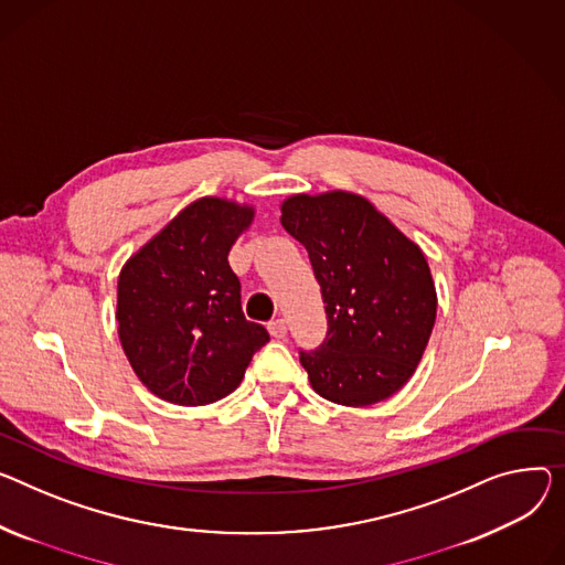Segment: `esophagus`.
Wrapping results in <instances>:
<instances>
[{
	"instance_id": "esophagus-1",
	"label": "esophagus",
	"mask_w": 565,
	"mask_h": 565,
	"mask_svg": "<svg viewBox=\"0 0 565 565\" xmlns=\"http://www.w3.org/2000/svg\"><path fill=\"white\" fill-rule=\"evenodd\" d=\"M268 331H270V335H273V338H284V335H286V331H288L286 320H284V318H277V320L268 322Z\"/></svg>"
}]
</instances>
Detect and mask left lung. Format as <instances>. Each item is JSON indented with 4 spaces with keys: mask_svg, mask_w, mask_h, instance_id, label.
I'll list each match as a JSON object with an SVG mask.
<instances>
[{
    "mask_svg": "<svg viewBox=\"0 0 565 565\" xmlns=\"http://www.w3.org/2000/svg\"><path fill=\"white\" fill-rule=\"evenodd\" d=\"M281 224L307 247L327 313L324 341L299 350L313 391L343 406L391 397L416 372L436 320L423 249L343 191L288 198Z\"/></svg>",
    "mask_w": 565,
    "mask_h": 565,
    "instance_id": "left-lung-1",
    "label": "left lung"
}]
</instances>
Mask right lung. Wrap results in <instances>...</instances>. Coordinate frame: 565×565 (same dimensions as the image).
I'll return each instance as SVG.
<instances>
[{"label": "right lung", "instance_id": "1", "mask_svg": "<svg viewBox=\"0 0 565 565\" xmlns=\"http://www.w3.org/2000/svg\"><path fill=\"white\" fill-rule=\"evenodd\" d=\"M254 209L202 198L134 254L118 279V333L138 380L157 397L202 406L238 388L270 341L241 307L230 249Z\"/></svg>", "mask_w": 565, "mask_h": 565}]
</instances>
